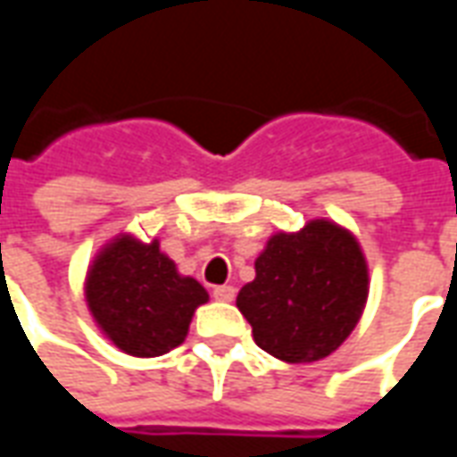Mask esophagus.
Wrapping results in <instances>:
<instances>
[{"label": "esophagus", "instance_id": "esophagus-1", "mask_svg": "<svg viewBox=\"0 0 457 457\" xmlns=\"http://www.w3.org/2000/svg\"><path fill=\"white\" fill-rule=\"evenodd\" d=\"M212 296H215V301H225V303H229V301H235L237 291H235V287H215L212 288Z\"/></svg>", "mask_w": 457, "mask_h": 457}]
</instances>
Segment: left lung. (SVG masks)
Returning <instances> with one entry per match:
<instances>
[{"label": "left lung", "instance_id": "8db88e82", "mask_svg": "<svg viewBox=\"0 0 457 457\" xmlns=\"http://www.w3.org/2000/svg\"><path fill=\"white\" fill-rule=\"evenodd\" d=\"M237 308L254 343L288 364L318 362L347 340L370 296V269L353 232L328 218L274 232Z\"/></svg>", "mask_w": 457, "mask_h": 457}]
</instances>
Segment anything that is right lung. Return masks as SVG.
Returning a JSON list of instances; mask_svg holds the SVG:
<instances>
[{
	"instance_id": "right-lung-1",
	"label": "right lung",
	"mask_w": 457,
	"mask_h": 457,
	"mask_svg": "<svg viewBox=\"0 0 457 457\" xmlns=\"http://www.w3.org/2000/svg\"><path fill=\"white\" fill-rule=\"evenodd\" d=\"M208 291L183 277L161 252L159 239L141 242L120 232L100 247L85 274V301L103 336L131 357H159L188 336Z\"/></svg>"
}]
</instances>
